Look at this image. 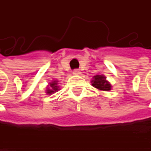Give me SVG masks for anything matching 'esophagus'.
Wrapping results in <instances>:
<instances>
[{"mask_svg":"<svg viewBox=\"0 0 151 151\" xmlns=\"http://www.w3.org/2000/svg\"><path fill=\"white\" fill-rule=\"evenodd\" d=\"M73 74L74 75H80L81 74V72L79 70H74L73 71Z\"/></svg>","mask_w":151,"mask_h":151,"instance_id":"esophagus-1","label":"esophagus"}]
</instances>
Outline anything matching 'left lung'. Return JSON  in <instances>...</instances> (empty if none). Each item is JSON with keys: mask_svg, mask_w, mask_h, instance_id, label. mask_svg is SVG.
<instances>
[{"mask_svg": "<svg viewBox=\"0 0 151 151\" xmlns=\"http://www.w3.org/2000/svg\"><path fill=\"white\" fill-rule=\"evenodd\" d=\"M92 86L97 88L100 91H109L111 90L112 86L111 84L106 80V78L104 75L93 76V80L91 81Z\"/></svg>", "mask_w": 151, "mask_h": 151, "instance_id": "1", "label": "left lung"}]
</instances>
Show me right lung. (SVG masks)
<instances>
[{
  "instance_id": "add662e5",
  "label": "right lung",
  "mask_w": 151,
  "mask_h": 151,
  "mask_svg": "<svg viewBox=\"0 0 151 151\" xmlns=\"http://www.w3.org/2000/svg\"><path fill=\"white\" fill-rule=\"evenodd\" d=\"M58 80L53 79V81H51L50 83H49V85L47 86V89H46V93L47 94H52L56 92H58L59 90V86H58Z\"/></svg>"
}]
</instances>
